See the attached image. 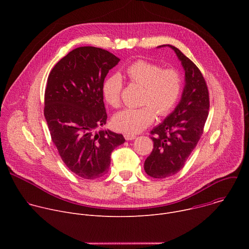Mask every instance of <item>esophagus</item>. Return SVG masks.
Segmentation results:
<instances>
[{
  "mask_svg": "<svg viewBox=\"0 0 249 249\" xmlns=\"http://www.w3.org/2000/svg\"><path fill=\"white\" fill-rule=\"evenodd\" d=\"M136 135H134V134H130V133H126V134H124V138L126 139V140H128V141H131V140H134V139H136Z\"/></svg>",
  "mask_w": 249,
  "mask_h": 249,
  "instance_id": "34e87169",
  "label": "esophagus"
}]
</instances>
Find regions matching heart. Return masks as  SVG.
I'll list each match as a JSON object with an SVG mask.
<instances>
[{
	"label": "heart",
	"instance_id": "obj_1",
	"mask_svg": "<svg viewBox=\"0 0 249 249\" xmlns=\"http://www.w3.org/2000/svg\"><path fill=\"white\" fill-rule=\"evenodd\" d=\"M128 80L143 87L137 108H127L119 112L113 119L116 129L126 133H139L151 125L155 114L160 117L168 115L180 97L183 79L175 68H164L145 60H137L125 70ZM123 80L120 75L113 74L106 78L103 86V96L110 106L120 107Z\"/></svg>",
	"mask_w": 249,
	"mask_h": 249
}]
</instances>
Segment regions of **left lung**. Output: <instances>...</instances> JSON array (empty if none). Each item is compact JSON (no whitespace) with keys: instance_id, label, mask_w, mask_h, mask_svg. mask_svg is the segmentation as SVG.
Here are the masks:
<instances>
[{"instance_id":"left-lung-1","label":"left lung","mask_w":249,"mask_h":249,"mask_svg":"<svg viewBox=\"0 0 249 249\" xmlns=\"http://www.w3.org/2000/svg\"><path fill=\"white\" fill-rule=\"evenodd\" d=\"M167 46L181 61L185 87L174 111L151 131L154 149L145 160L144 168L149 176L160 179L183 168L204 132L210 108L208 87L199 68L178 48Z\"/></svg>"}]
</instances>
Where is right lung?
Wrapping results in <instances>:
<instances>
[{"instance_id": "right-lung-1", "label": "right lung", "mask_w": 249, "mask_h": 249, "mask_svg": "<svg viewBox=\"0 0 249 249\" xmlns=\"http://www.w3.org/2000/svg\"><path fill=\"white\" fill-rule=\"evenodd\" d=\"M120 61L101 48L74 49L51 70L44 95V116L51 139L67 167L85 179L107 173L121 134L96 129L106 123L102 86Z\"/></svg>"}]
</instances>
